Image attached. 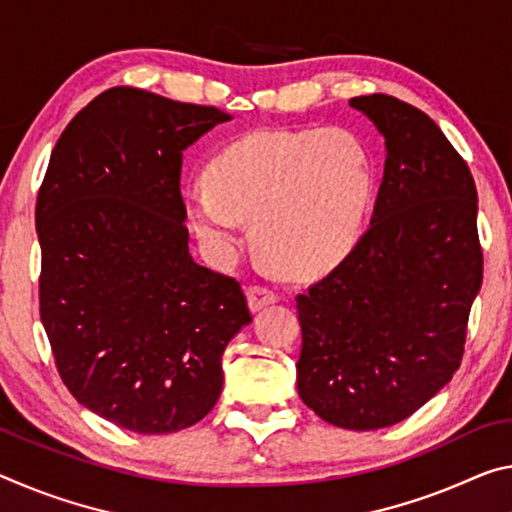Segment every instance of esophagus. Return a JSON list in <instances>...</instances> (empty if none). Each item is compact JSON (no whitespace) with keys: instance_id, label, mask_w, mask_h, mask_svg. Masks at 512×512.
Instances as JSON below:
<instances>
[{"instance_id":"34e87169","label":"esophagus","mask_w":512,"mask_h":512,"mask_svg":"<svg viewBox=\"0 0 512 512\" xmlns=\"http://www.w3.org/2000/svg\"><path fill=\"white\" fill-rule=\"evenodd\" d=\"M275 300H278V294H275V291L269 287H264V285L248 287V305L253 312H259L262 307L275 303Z\"/></svg>"}]
</instances>
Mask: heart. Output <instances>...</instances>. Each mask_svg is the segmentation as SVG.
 I'll use <instances>...</instances> for the list:
<instances>
[{"label":"heart","instance_id":"obj_1","mask_svg":"<svg viewBox=\"0 0 512 512\" xmlns=\"http://www.w3.org/2000/svg\"><path fill=\"white\" fill-rule=\"evenodd\" d=\"M373 200L369 150L342 127L253 132L209 166V182L184 189L193 230L216 259L239 246L255 218L257 248L275 266L316 275L358 243Z\"/></svg>","mask_w":512,"mask_h":512}]
</instances>
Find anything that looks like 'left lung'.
Wrapping results in <instances>:
<instances>
[{"mask_svg": "<svg viewBox=\"0 0 512 512\" xmlns=\"http://www.w3.org/2000/svg\"><path fill=\"white\" fill-rule=\"evenodd\" d=\"M348 104L385 136V175L369 230L296 296V385L328 424L376 431L408 419L458 371L483 250L474 177L442 129L385 93Z\"/></svg>", "mask_w": 512, "mask_h": 512, "instance_id": "left-lung-1", "label": "left lung"}]
</instances>
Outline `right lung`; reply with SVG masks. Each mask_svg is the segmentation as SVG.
I'll list each match as a JSON object with an SVG mask.
<instances>
[{"instance_id": "add662e5", "label": "right lung", "mask_w": 512, "mask_h": 512, "mask_svg": "<svg viewBox=\"0 0 512 512\" xmlns=\"http://www.w3.org/2000/svg\"><path fill=\"white\" fill-rule=\"evenodd\" d=\"M216 107L116 86L56 141L36 200L40 321L70 394L143 435L189 428L223 389L221 358L253 321L234 278L189 253L182 152Z\"/></svg>"}]
</instances>
